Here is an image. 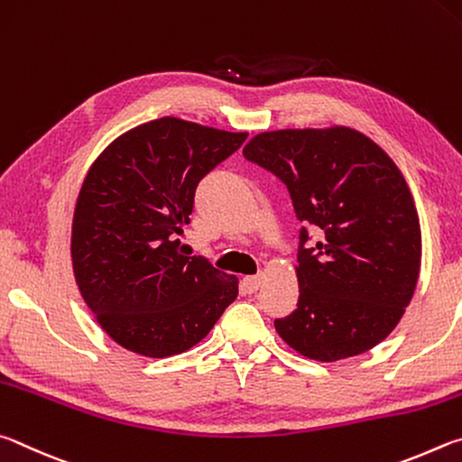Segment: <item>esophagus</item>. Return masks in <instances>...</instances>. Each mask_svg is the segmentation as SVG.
Returning <instances> with one entry per match:
<instances>
[{"mask_svg": "<svg viewBox=\"0 0 462 462\" xmlns=\"http://www.w3.org/2000/svg\"><path fill=\"white\" fill-rule=\"evenodd\" d=\"M262 284H263V276H262V273H257V276H247V278H244V290H245L247 294L257 292V290H260Z\"/></svg>", "mask_w": 462, "mask_h": 462, "instance_id": "1", "label": "esophagus"}]
</instances>
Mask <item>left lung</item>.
<instances>
[{
	"mask_svg": "<svg viewBox=\"0 0 462 462\" xmlns=\"http://www.w3.org/2000/svg\"><path fill=\"white\" fill-rule=\"evenodd\" d=\"M244 156L286 184L300 229L298 309L278 335L322 363L374 349L398 327L418 284L422 233L393 160L353 127L278 129L249 140Z\"/></svg>",
	"mask_w": 462,
	"mask_h": 462,
	"instance_id": "1",
	"label": "left lung"
}]
</instances>
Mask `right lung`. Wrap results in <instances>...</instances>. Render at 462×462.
Masks as SVG:
<instances>
[{
  "label": "right lung",
  "instance_id": "right-lung-1",
  "mask_svg": "<svg viewBox=\"0 0 462 462\" xmlns=\"http://www.w3.org/2000/svg\"><path fill=\"white\" fill-rule=\"evenodd\" d=\"M247 134L160 117L121 134L93 162L72 217V272L113 341L143 357L189 351L237 298L239 280L182 254L202 176Z\"/></svg>",
  "mask_w": 462,
  "mask_h": 462
}]
</instances>
